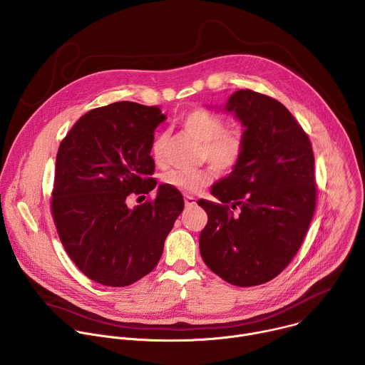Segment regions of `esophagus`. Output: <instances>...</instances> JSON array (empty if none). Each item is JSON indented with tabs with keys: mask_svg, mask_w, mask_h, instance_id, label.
I'll list each match as a JSON object with an SVG mask.
<instances>
[{
	"mask_svg": "<svg viewBox=\"0 0 365 365\" xmlns=\"http://www.w3.org/2000/svg\"><path fill=\"white\" fill-rule=\"evenodd\" d=\"M185 205L186 206H195L196 205V200H195V197L193 196H189V195H185Z\"/></svg>",
	"mask_w": 365,
	"mask_h": 365,
	"instance_id": "esophagus-1",
	"label": "esophagus"
}]
</instances>
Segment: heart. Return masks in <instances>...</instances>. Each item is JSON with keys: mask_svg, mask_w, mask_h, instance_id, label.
Segmentation results:
<instances>
[{"mask_svg": "<svg viewBox=\"0 0 365 365\" xmlns=\"http://www.w3.org/2000/svg\"><path fill=\"white\" fill-rule=\"evenodd\" d=\"M180 125L189 135L202 143V159L210 162L217 170L231 173L244 162L248 148L245 133L235 127L227 128V121L220 114L207 108H196L180 120ZM166 147V133L154 137L150 145V154L155 165L163 163ZM162 180L173 189L196 193L212 182V173L205 169H175L165 173Z\"/></svg>", "mask_w": 365, "mask_h": 365, "instance_id": "heart-1", "label": "heart"}]
</instances>
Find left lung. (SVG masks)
<instances>
[{
	"mask_svg": "<svg viewBox=\"0 0 365 365\" xmlns=\"http://www.w3.org/2000/svg\"><path fill=\"white\" fill-rule=\"evenodd\" d=\"M245 127L241 166L212 187L221 203L197 200L207 214L199 235L205 264L238 287L279 276L299 251L317 206L309 135L277 99L240 89L227 102Z\"/></svg>",
	"mask_w": 365,
	"mask_h": 365,
	"instance_id": "left-lung-1",
	"label": "left lung"
}]
</instances>
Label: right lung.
<instances>
[{"instance_id": "1", "label": "right lung", "mask_w": 365, "mask_h": 365, "mask_svg": "<svg viewBox=\"0 0 365 365\" xmlns=\"http://www.w3.org/2000/svg\"><path fill=\"white\" fill-rule=\"evenodd\" d=\"M165 118L159 107L114 102L82 115L59 145L51 218L72 262L99 284L124 287L148 274L183 211L182 193L168 185L127 206L158 185L150 145Z\"/></svg>"}]
</instances>
